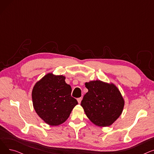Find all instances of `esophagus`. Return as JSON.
Masks as SVG:
<instances>
[{"label": "esophagus", "instance_id": "obj_1", "mask_svg": "<svg viewBox=\"0 0 154 154\" xmlns=\"http://www.w3.org/2000/svg\"><path fill=\"white\" fill-rule=\"evenodd\" d=\"M82 97H80V98L77 99V101H78L79 103H80V102H81V101H82Z\"/></svg>", "mask_w": 154, "mask_h": 154}]
</instances>
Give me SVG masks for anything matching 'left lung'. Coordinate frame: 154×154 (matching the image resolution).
<instances>
[{"mask_svg": "<svg viewBox=\"0 0 154 154\" xmlns=\"http://www.w3.org/2000/svg\"><path fill=\"white\" fill-rule=\"evenodd\" d=\"M88 92L81 106L85 115L97 126L111 125L122 114L125 101L117 87L100 80L85 83Z\"/></svg>", "mask_w": 154, "mask_h": 154, "instance_id": "1", "label": "left lung"}]
</instances>
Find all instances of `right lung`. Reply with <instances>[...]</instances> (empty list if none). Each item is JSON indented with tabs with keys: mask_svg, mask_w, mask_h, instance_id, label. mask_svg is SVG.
<instances>
[{
	"mask_svg": "<svg viewBox=\"0 0 154 154\" xmlns=\"http://www.w3.org/2000/svg\"><path fill=\"white\" fill-rule=\"evenodd\" d=\"M66 77L48 73L34 85L32 92L34 108L47 124L57 126L66 122L77 100L71 97L72 88Z\"/></svg>",
	"mask_w": 154,
	"mask_h": 154,
	"instance_id": "right-lung-1",
	"label": "right lung"
}]
</instances>
